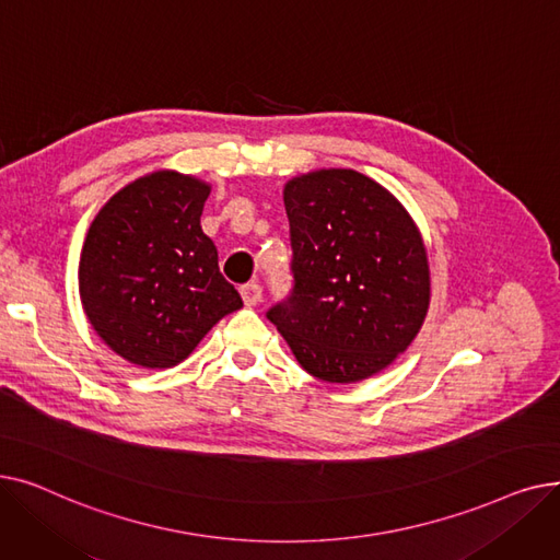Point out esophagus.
<instances>
[{
  "label": "esophagus",
  "instance_id": "34e87169",
  "mask_svg": "<svg viewBox=\"0 0 560 560\" xmlns=\"http://www.w3.org/2000/svg\"><path fill=\"white\" fill-rule=\"evenodd\" d=\"M241 295H243V302L245 306H256L260 300H262V288L260 283H247L241 288Z\"/></svg>",
  "mask_w": 560,
  "mask_h": 560
}]
</instances>
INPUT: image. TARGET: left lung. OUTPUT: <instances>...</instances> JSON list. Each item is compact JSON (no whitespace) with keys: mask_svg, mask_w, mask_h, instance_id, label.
I'll return each mask as SVG.
<instances>
[{"mask_svg":"<svg viewBox=\"0 0 560 560\" xmlns=\"http://www.w3.org/2000/svg\"><path fill=\"white\" fill-rule=\"evenodd\" d=\"M283 203L292 290L268 319L300 365L329 384L388 368L429 308V260L416 222L357 170L295 176Z\"/></svg>","mask_w":560,"mask_h":560,"instance_id":"left-lung-1","label":"left lung"}]
</instances>
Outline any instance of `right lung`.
<instances>
[{
    "label": "right lung",
    "mask_w": 560,
    "mask_h": 560,
    "mask_svg": "<svg viewBox=\"0 0 560 560\" xmlns=\"http://www.w3.org/2000/svg\"><path fill=\"white\" fill-rule=\"evenodd\" d=\"M211 186L172 170L144 174L97 213L79 260V295L97 336L140 368L190 357L243 300L218 268L199 218Z\"/></svg>",
    "instance_id": "obj_1"
}]
</instances>
